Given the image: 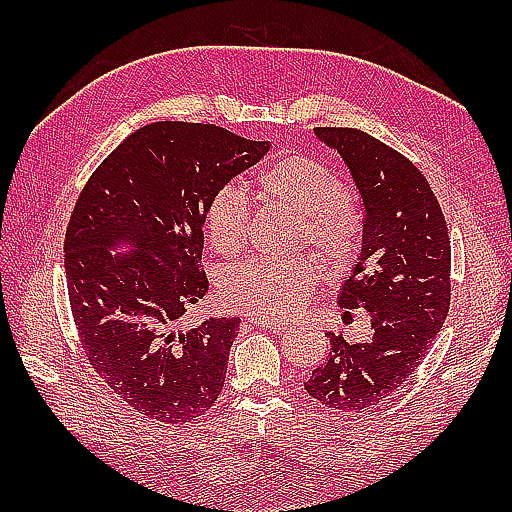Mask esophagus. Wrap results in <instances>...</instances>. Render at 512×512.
Listing matches in <instances>:
<instances>
[{"label":"esophagus","instance_id":"obj_1","mask_svg":"<svg viewBox=\"0 0 512 512\" xmlns=\"http://www.w3.org/2000/svg\"><path fill=\"white\" fill-rule=\"evenodd\" d=\"M250 325H255V328H264L270 332H284L288 328V323H281V321H259V319H250Z\"/></svg>","mask_w":512,"mask_h":512}]
</instances>
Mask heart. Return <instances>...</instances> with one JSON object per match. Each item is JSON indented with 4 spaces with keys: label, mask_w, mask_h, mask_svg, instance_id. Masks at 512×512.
<instances>
[{
    "label": "heart",
    "mask_w": 512,
    "mask_h": 512,
    "mask_svg": "<svg viewBox=\"0 0 512 512\" xmlns=\"http://www.w3.org/2000/svg\"><path fill=\"white\" fill-rule=\"evenodd\" d=\"M257 195L268 206L295 217L299 239L330 270L350 266L363 239V220L343 195L336 173L310 156H288L259 173ZM204 235L217 255L242 253L248 237V204L233 187L217 191L204 209ZM321 277L314 257L250 259L220 281V295L233 308L259 321L288 319L303 308Z\"/></svg>",
    "instance_id": "obj_1"
}]
</instances>
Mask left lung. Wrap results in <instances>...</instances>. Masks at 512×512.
Listing matches in <instances>:
<instances>
[{"label":"left lung","mask_w":512,"mask_h":512,"mask_svg":"<svg viewBox=\"0 0 512 512\" xmlns=\"http://www.w3.org/2000/svg\"><path fill=\"white\" fill-rule=\"evenodd\" d=\"M314 134L339 151L365 206L361 255L339 306L365 308L372 336L347 343L328 334L330 354L303 387L325 407L361 413L405 385L447 319L451 242L436 195L409 158L361 129Z\"/></svg>","instance_id":"1"}]
</instances>
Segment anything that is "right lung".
<instances>
[{"label":"right lung","instance_id":"add662e5","mask_svg":"<svg viewBox=\"0 0 512 512\" xmlns=\"http://www.w3.org/2000/svg\"><path fill=\"white\" fill-rule=\"evenodd\" d=\"M268 149L211 123H151L101 162L74 204L63 253L76 332L94 372L140 416L191 422L220 396L239 319L178 323L209 290L206 204ZM118 241L135 250L110 256Z\"/></svg>","mask_w":512,"mask_h":512}]
</instances>
